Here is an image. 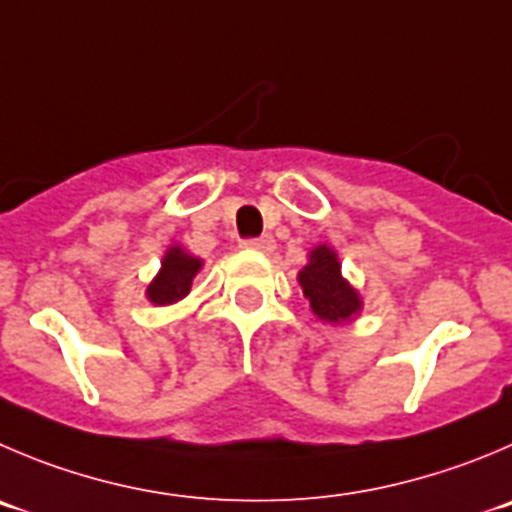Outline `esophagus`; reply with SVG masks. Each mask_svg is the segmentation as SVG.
Here are the masks:
<instances>
[{
    "label": "esophagus",
    "instance_id": "obj_1",
    "mask_svg": "<svg viewBox=\"0 0 512 512\" xmlns=\"http://www.w3.org/2000/svg\"><path fill=\"white\" fill-rule=\"evenodd\" d=\"M243 248H251V251H261V253H271L276 248V243L271 236H261V238H248V241H243Z\"/></svg>",
    "mask_w": 512,
    "mask_h": 512
}]
</instances>
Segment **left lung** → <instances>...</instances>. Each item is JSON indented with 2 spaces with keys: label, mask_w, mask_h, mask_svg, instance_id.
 <instances>
[{
  "label": "left lung",
  "mask_w": 512,
  "mask_h": 512,
  "mask_svg": "<svg viewBox=\"0 0 512 512\" xmlns=\"http://www.w3.org/2000/svg\"><path fill=\"white\" fill-rule=\"evenodd\" d=\"M299 284L311 311L329 324H347L362 311V296L342 276L337 251L326 243L309 253V264L299 271Z\"/></svg>",
  "instance_id": "obj_1"
}]
</instances>
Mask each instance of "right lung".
<instances>
[{"label": "right lung", "mask_w": 512, "mask_h": 512, "mask_svg": "<svg viewBox=\"0 0 512 512\" xmlns=\"http://www.w3.org/2000/svg\"><path fill=\"white\" fill-rule=\"evenodd\" d=\"M201 266V259L191 256V253L183 251L180 246H170L165 251L163 261H160L158 276L145 289V296L150 299V304L168 306L180 299H186Z\"/></svg>", "instance_id": "add662e5"}]
</instances>
